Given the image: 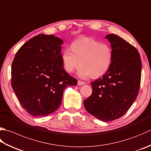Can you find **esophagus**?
Here are the masks:
<instances>
[{"label": "esophagus", "instance_id": "1", "mask_svg": "<svg viewBox=\"0 0 151 151\" xmlns=\"http://www.w3.org/2000/svg\"><path fill=\"white\" fill-rule=\"evenodd\" d=\"M84 84H85V82L81 81H80V80H78V85H84Z\"/></svg>", "mask_w": 151, "mask_h": 151}]
</instances>
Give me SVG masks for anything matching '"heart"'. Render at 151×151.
<instances>
[{
	"label": "heart",
	"instance_id": "1",
	"mask_svg": "<svg viewBox=\"0 0 151 151\" xmlns=\"http://www.w3.org/2000/svg\"><path fill=\"white\" fill-rule=\"evenodd\" d=\"M70 49L64 50L62 54L64 68L67 72L72 73L80 64L78 74L82 78L102 76L112 64V51L109 45L91 38L77 39L71 44Z\"/></svg>",
	"mask_w": 151,
	"mask_h": 151
}]
</instances>
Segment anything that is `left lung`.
<instances>
[{
  "label": "left lung",
  "mask_w": 151,
  "mask_h": 151,
  "mask_svg": "<svg viewBox=\"0 0 151 151\" xmlns=\"http://www.w3.org/2000/svg\"><path fill=\"white\" fill-rule=\"evenodd\" d=\"M112 61L108 72L91 82V95L83 101L85 109L103 122L124 115L137 98L141 78V60L135 47L114 34L107 35Z\"/></svg>",
  "instance_id": "left-lung-1"
}]
</instances>
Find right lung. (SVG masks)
I'll return each instance as SVG.
<instances>
[{"instance_id":"obj_1","label":"right lung","mask_w":151,"mask_h":151,"mask_svg":"<svg viewBox=\"0 0 151 151\" xmlns=\"http://www.w3.org/2000/svg\"><path fill=\"white\" fill-rule=\"evenodd\" d=\"M62 39L53 35L35 36L20 47L12 64L11 85L22 106L41 117L60 106L65 88L78 80L64 70Z\"/></svg>"}]
</instances>
